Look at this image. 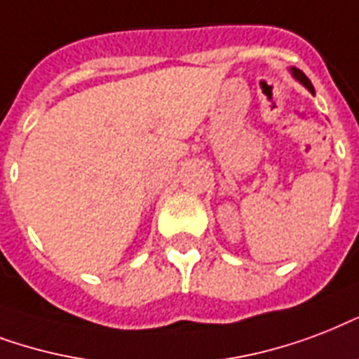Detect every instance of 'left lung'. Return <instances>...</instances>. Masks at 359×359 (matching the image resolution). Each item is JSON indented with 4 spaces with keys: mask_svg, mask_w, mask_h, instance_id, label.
Masks as SVG:
<instances>
[{
    "mask_svg": "<svg viewBox=\"0 0 359 359\" xmlns=\"http://www.w3.org/2000/svg\"><path fill=\"white\" fill-rule=\"evenodd\" d=\"M290 73H292V76L298 80L299 84L304 86V88H307V91H311V93L315 95V88H313V84H311V80L307 79V76H305V74L299 71V69H296V67H290Z\"/></svg>",
    "mask_w": 359,
    "mask_h": 359,
    "instance_id": "left-lung-1",
    "label": "left lung"
}]
</instances>
